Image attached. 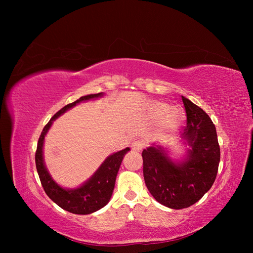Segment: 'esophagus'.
<instances>
[{"mask_svg": "<svg viewBox=\"0 0 253 253\" xmlns=\"http://www.w3.org/2000/svg\"><path fill=\"white\" fill-rule=\"evenodd\" d=\"M143 149V142L141 140H135L133 143H132V150L134 151H137L139 152Z\"/></svg>", "mask_w": 253, "mask_h": 253, "instance_id": "34e87169", "label": "esophagus"}]
</instances>
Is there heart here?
I'll return each mask as SVG.
<instances>
[{
    "mask_svg": "<svg viewBox=\"0 0 253 253\" xmlns=\"http://www.w3.org/2000/svg\"><path fill=\"white\" fill-rule=\"evenodd\" d=\"M153 114L158 119L164 118L163 126L167 132L176 131L186 118L185 112L181 108L175 106V108L170 109L169 105L163 102L153 104Z\"/></svg>",
    "mask_w": 253,
    "mask_h": 253,
    "instance_id": "b5f03b06",
    "label": "heart"
}]
</instances>
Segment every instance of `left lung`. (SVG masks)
<instances>
[{
    "instance_id": "8db88e82",
    "label": "left lung",
    "mask_w": 253,
    "mask_h": 253,
    "mask_svg": "<svg viewBox=\"0 0 253 253\" xmlns=\"http://www.w3.org/2000/svg\"><path fill=\"white\" fill-rule=\"evenodd\" d=\"M187 115L182 137L190 147L189 158L174 164L162 147L142 151L143 177L150 193L171 209L194 205L208 192L218 171L220 150L215 126L200 106L181 96Z\"/></svg>"
}]
</instances>
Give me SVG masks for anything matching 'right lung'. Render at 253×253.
Returning a JSON list of instances; mask_svg holds the SVG:
<instances>
[{
	"label": "right lung",
	"mask_w": 253,
	"mask_h": 253,
	"mask_svg": "<svg viewBox=\"0 0 253 253\" xmlns=\"http://www.w3.org/2000/svg\"><path fill=\"white\" fill-rule=\"evenodd\" d=\"M102 93L83 96L75 102L65 105L64 108L53 115L51 119L47 122V125L44 126L39 137V140H38L36 151V167L45 193L61 208L75 214L93 213L101 209L102 207L109 203L115 187V181H116V176L121 162L124 159L125 154H126L129 151V148L121 150L106 158L105 162L99 168L93 177L80 188L75 190H66L58 186L51 179L47 170L45 169L42 154L44 137L49 129L52 121L58 118L61 114H63L65 111L73 108V106L81 101L89 100V99L100 97Z\"/></svg>",
	"instance_id": "right-lung-1"
}]
</instances>
